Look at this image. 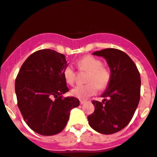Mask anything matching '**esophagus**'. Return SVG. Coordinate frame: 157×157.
<instances>
[{"instance_id":"1","label":"esophagus","mask_w":157,"mask_h":157,"mask_svg":"<svg viewBox=\"0 0 157 157\" xmlns=\"http://www.w3.org/2000/svg\"><path fill=\"white\" fill-rule=\"evenodd\" d=\"M80 105H83V104H84V103H86V102H87V101L80 100Z\"/></svg>"}]
</instances>
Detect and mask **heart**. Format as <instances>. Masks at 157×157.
<instances>
[{"label":"heart","mask_w":157,"mask_h":157,"mask_svg":"<svg viewBox=\"0 0 157 157\" xmlns=\"http://www.w3.org/2000/svg\"><path fill=\"white\" fill-rule=\"evenodd\" d=\"M77 67L80 70L88 71L85 85H78L72 90L71 93L74 97L80 100H85L89 97L94 95L98 90H104L109 85L112 74L108 67L102 66L100 59L93 56H84L77 61ZM63 77L66 82L73 84L75 81L76 73L74 67L68 65L63 70Z\"/></svg>","instance_id":"b5f03b06"}]
</instances>
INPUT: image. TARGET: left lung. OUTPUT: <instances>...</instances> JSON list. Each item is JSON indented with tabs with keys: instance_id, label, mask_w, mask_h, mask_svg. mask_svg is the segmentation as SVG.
Here are the masks:
<instances>
[{
	"instance_id": "8db88e82",
	"label": "left lung",
	"mask_w": 157,
	"mask_h": 157,
	"mask_svg": "<svg viewBox=\"0 0 157 157\" xmlns=\"http://www.w3.org/2000/svg\"><path fill=\"white\" fill-rule=\"evenodd\" d=\"M93 55L106 59L112 79L101 95L104 101H92L94 112L87 119L90 126L98 132L113 134L128 125L138 107L141 87L140 72L132 59L119 49H105Z\"/></svg>"
}]
</instances>
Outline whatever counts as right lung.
<instances>
[{
  "mask_svg": "<svg viewBox=\"0 0 157 157\" xmlns=\"http://www.w3.org/2000/svg\"><path fill=\"white\" fill-rule=\"evenodd\" d=\"M65 56L52 49H41L29 56L15 80L17 106L29 128L42 136L63 131L70 110L80 105L69 91L63 77Z\"/></svg>",
  "mask_w": 157,
  "mask_h": 157,
  "instance_id": "right-lung-1",
  "label": "right lung"
}]
</instances>
